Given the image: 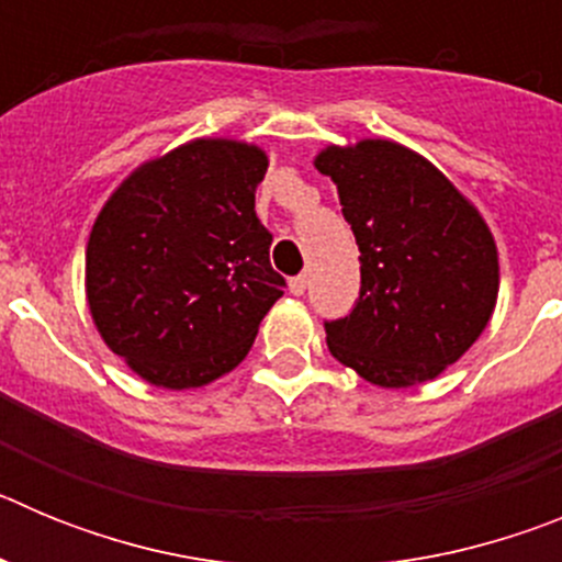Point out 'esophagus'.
<instances>
[{
	"label": "esophagus",
	"instance_id": "1",
	"mask_svg": "<svg viewBox=\"0 0 562 562\" xmlns=\"http://www.w3.org/2000/svg\"><path fill=\"white\" fill-rule=\"evenodd\" d=\"M290 292H292V295H304V292H306V276L290 278Z\"/></svg>",
	"mask_w": 562,
	"mask_h": 562
}]
</instances>
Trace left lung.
I'll use <instances>...</instances> for the list:
<instances>
[{
	"label": "left lung",
	"instance_id": "8db88e82",
	"mask_svg": "<svg viewBox=\"0 0 562 562\" xmlns=\"http://www.w3.org/2000/svg\"><path fill=\"white\" fill-rule=\"evenodd\" d=\"M315 166L337 186L360 247V297L324 324L329 351L382 389L434 380L490 324L493 233L439 168L400 143L329 146Z\"/></svg>",
	"mask_w": 562,
	"mask_h": 562
}]
</instances>
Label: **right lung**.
I'll use <instances>...</instances> for the list:
<instances>
[{
	"mask_svg": "<svg viewBox=\"0 0 562 562\" xmlns=\"http://www.w3.org/2000/svg\"><path fill=\"white\" fill-rule=\"evenodd\" d=\"M267 154L193 140L112 193L87 245L89 312L143 380L196 389L236 369L284 295L256 216Z\"/></svg>",
	"mask_w": 562,
	"mask_h": 562,
	"instance_id": "right-lung-1",
	"label": "right lung"
}]
</instances>
